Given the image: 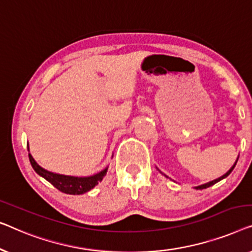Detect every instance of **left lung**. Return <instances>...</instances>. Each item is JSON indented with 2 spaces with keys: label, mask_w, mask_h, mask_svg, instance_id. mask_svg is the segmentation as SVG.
Listing matches in <instances>:
<instances>
[{
  "label": "left lung",
  "mask_w": 252,
  "mask_h": 252,
  "mask_svg": "<svg viewBox=\"0 0 252 252\" xmlns=\"http://www.w3.org/2000/svg\"><path fill=\"white\" fill-rule=\"evenodd\" d=\"M237 160H239V158H236V161H235V163H234V164L232 165V168L231 169H229L228 170V171L227 172H226L225 173V175H222L221 177H219V178H217V179H215V180H211V182H209V183H205V184H202V185H198V186H195V187H194V189H208V187H210V186H212V185H215V184L216 183H218V182H220V180L221 179H224V178H226V177H227L228 175H229V173H231L232 171H233V169L234 168H235V165H236V162H237ZM158 171H160V170H158ZM161 172V171H160ZM162 173V175H164V173H163V172H161ZM165 176V175H164ZM166 177V178H169V177L168 176H165Z\"/></svg>",
  "instance_id": "1"
}]
</instances>
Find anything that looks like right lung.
Here are the masks:
<instances>
[{"instance_id":"add662e5","label":"right lung","mask_w":252,"mask_h":252,"mask_svg":"<svg viewBox=\"0 0 252 252\" xmlns=\"http://www.w3.org/2000/svg\"><path fill=\"white\" fill-rule=\"evenodd\" d=\"M27 150L30 152V146L27 144ZM28 158H30V162L32 166H33L34 171L37 173L38 176L43 177L45 180H48L51 185H54L57 189L65 194H70V195H81L89 192L95 185H98L101 182L102 178L107 173L108 166H106L104 170L99 171L98 173H94L92 176L87 177H76V176H67V175H60V173L51 172L42 168L41 165L37 164V162L34 160L31 153H28Z\"/></svg>"}]
</instances>
